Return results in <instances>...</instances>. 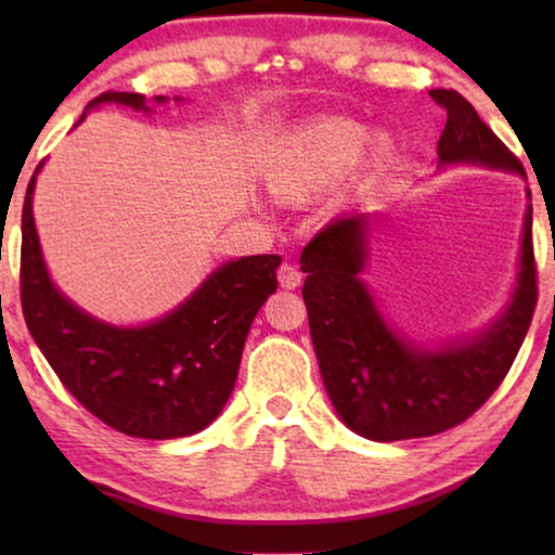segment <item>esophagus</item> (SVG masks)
I'll return each mask as SVG.
<instances>
[{"mask_svg":"<svg viewBox=\"0 0 555 555\" xmlns=\"http://www.w3.org/2000/svg\"><path fill=\"white\" fill-rule=\"evenodd\" d=\"M278 280L285 291H295V287H300L302 283V272L298 268H293V264H283V268L278 270Z\"/></svg>","mask_w":555,"mask_h":555,"instance_id":"34e87169","label":"esophagus"}]
</instances>
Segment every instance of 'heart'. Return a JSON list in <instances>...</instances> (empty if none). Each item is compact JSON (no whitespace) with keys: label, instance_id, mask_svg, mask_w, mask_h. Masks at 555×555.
<instances>
[{"label":"heart","instance_id":"obj_1","mask_svg":"<svg viewBox=\"0 0 555 555\" xmlns=\"http://www.w3.org/2000/svg\"><path fill=\"white\" fill-rule=\"evenodd\" d=\"M363 143L366 131L346 118H323L298 128L268 173L270 192L283 199L323 192L351 169ZM386 151L389 143L384 139L371 141L369 154L374 158L386 156Z\"/></svg>","mask_w":555,"mask_h":555}]
</instances>
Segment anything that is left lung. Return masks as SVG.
Returning <instances> with one entry per match:
<instances>
[{
    "label": "left lung",
    "instance_id": "obj_1",
    "mask_svg": "<svg viewBox=\"0 0 555 555\" xmlns=\"http://www.w3.org/2000/svg\"><path fill=\"white\" fill-rule=\"evenodd\" d=\"M447 111L439 166L475 164L522 173V164L457 90H431ZM530 196V192H528ZM369 264V215L333 219L300 255L310 338L333 409L356 435L376 442L431 437L473 416L498 389L533 321L538 300L533 207L522 219L513 298L477 336L422 346L384 321L361 275Z\"/></svg>",
    "mask_w": 555,
    "mask_h": 555
}]
</instances>
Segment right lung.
I'll return each mask as SVG.
<instances>
[{
  "label": "right lung",
  "instance_id": "obj_1",
  "mask_svg": "<svg viewBox=\"0 0 555 555\" xmlns=\"http://www.w3.org/2000/svg\"><path fill=\"white\" fill-rule=\"evenodd\" d=\"M166 103L164 95L154 98ZM181 101V98H173ZM149 113L139 93L98 95ZM86 118V113H82ZM80 118V120H82ZM29 179L22 207V313L60 382L90 414L141 439H177L209 427L234 389L249 325L278 291L280 255L230 260L189 298L146 325H113L80 310L50 280L37 240Z\"/></svg>",
  "mask_w": 555,
  "mask_h": 555
}]
</instances>
